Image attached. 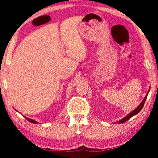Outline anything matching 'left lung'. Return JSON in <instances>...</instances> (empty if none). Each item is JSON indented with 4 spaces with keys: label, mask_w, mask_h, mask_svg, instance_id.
Masks as SVG:
<instances>
[{
    "label": "left lung",
    "mask_w": 158,
    "mask_h": 158,
    "mask_svg": "<svg viewBox=\"0 0 158 158\" xmlns=\"http://www.w3.org/2000/svg\"><path fill=\"white\" fill-rule=\"evenodd\" d=\"M150 88H149L148 94H146L145 97H144V98L143 99V101H142V102L140 103V104L136 108L135 110H133V111H131V112H130V113H129V114H127V115L125 116V117H124L123 118H122V119H121V120L118 121V122H117L118 124H122V123L126 122L127 120H129V118H131V117H132V116H134L135 115H137V114L139 113L140 111H141L142 109V107H143V106L144 104V102H145V101H146V99H147V97H148V95L149 94V91H150Z\"/></svg>",
    "instance_id": "left-lung-1"
}]
</instances>
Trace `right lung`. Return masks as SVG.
<instances>
[{
	"label": "right lung",
	"mask_w": 158,
	"mask_h": 158,
	"mask_svg": "<svg viewBox=\"0 0 158 158\" xmlns=\"http://www.w3.org/2000/svg\"><path fill=\"white\" fill-rule=\"evenodd\" d=\"M25 118H27V119L29 121V122H30L31 123H33V124H37V122H36V121H35V120H33V119H31V118H27V117H26L25 116Z\"/></svg>",
	"instance_id": "obj_1"
}]
</instances>
